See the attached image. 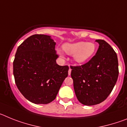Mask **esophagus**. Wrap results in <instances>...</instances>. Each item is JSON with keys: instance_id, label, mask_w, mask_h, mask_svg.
<instances>
[{"instance_id": "34e87169", "label": "esophagus", "mask_w": 127, "mask_h": 127, "mask_svg": "<svg viewBox=\"0 0 127 127\" xmlns=\"http://www.w3.org/2000/svg\"><path fill=\"white\" fill-rule=\"evenodd\" d=\"M68 74H69V76H70V74H71V69H70V67H69V71H68Z\"/></svg>"}]
</instances>
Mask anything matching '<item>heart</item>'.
<instances>
[{
  "instance_id": "b5f03b06",
  "label": "heart",
  "mask_w": 127,
  "mask_h": 127,
  "mask_svg": "<svg viewBox=\"0 0 127 127\" xmlns=\"http://www.w3.org/2000/svg\"><path fill=\"white\" fill-rule=\"evenodd\" d=\"M63 49L70 55H73L74 60L77 64H84L90 59L96 50L95 44L93 42L83 41L74 43H65L63 45ZM57 53L63 58V53L61 50H57Z\"/></svg>"
}]
</instances>
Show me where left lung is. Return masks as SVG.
Here are the masks:
<instances>
[{
  "label": "left lung",
  "mask_w": 127,
  "mask_h": 127,
  "mask_svg": "<svg viewBox=\"0 0 127 127\" xmlns=\"http://www.w3.org/2000/svg\"><path fill=\"white\" fill-rule=\"evenodd\" d=\"M95 42L99 44L95 55L83 65L70 67L76 97L85 105H94L105 100L118 77L116 52L104 40Z\"/></svg>",
  "instance_id": "8db88e82"
}]
</instances>
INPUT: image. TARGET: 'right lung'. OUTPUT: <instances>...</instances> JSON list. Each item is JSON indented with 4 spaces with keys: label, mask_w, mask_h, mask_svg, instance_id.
<instances>
[{
    "label": "right lung",
    "mask_w": 127,
    "mask_h": 127,
    "mask_svg": "<svg viewBox=\"0 0 127 127\" xmlns=\"http://www.w3.org/2000/svg\"><path fill=\"white\" fill-rule=\"evenodd\" d=\"M56 42L51 36L35 34L18 48L13 62L16 85L28 100L47 104L55 99L68 76V66L57 64Z\"/></svg>",
    "instance_id": "1"
}]
</instances>
